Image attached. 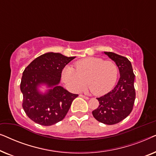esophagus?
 Instances as JSON below:
<instances>
[{
    "instance_id": "esophagus-1",
    "label": "esophagus",
    "mask_w": 156,
    "mask_h": 156,
    "mask_svg": "<svg viewBox=\"0 0 156 156\" xmlns=\"http://www.w3.org/2000/svg\"><path fill=\"white\" fill-rule=\"evenodd\" d=\"M80 97H82V98H84V99H89V97H87V96H84V95H83V94H80Z\"/></svg>"
}]
</instances>
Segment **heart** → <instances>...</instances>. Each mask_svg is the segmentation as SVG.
Returning <instances> with one entry per match:
<instances>
[{
    "label": "heart",
    "mask_w": 156,
    "mask_h": 156,
    "mask_svg": "<svg viewBox=\"0 0 156 156\" xmlns=\"http://www.w3.org/2000/svg\"><path fill=\"white\" fill-rule=\"evenodd\" d=\"M119 76V68L112 61L99 57H87L76 62L74 68L66 66L61 78L66 87L73 92L80 91L87 85L95 95H103L112 90Z\"/></svg>",
    "instance_id": "heart-1"
}]
</instances>
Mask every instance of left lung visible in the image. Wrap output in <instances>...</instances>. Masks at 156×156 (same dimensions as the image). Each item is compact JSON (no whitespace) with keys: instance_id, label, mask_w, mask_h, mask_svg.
I'll list each match as a JSON object with an SVG mask.
<instances>
[{"instance_id":"1","label":"left lung","mask_w":156,"mask_h":156,"mask_svg":"<svg viewBox=\"0 0 156 156\" xmlns=\"http://www.w3.org/2000/svg\"><path fill=\"white\" fill-rule=\"evenodd\" d=\"M116 62L120 72V78L116 87L101 97L97 98L99 102L92 114L99 122L104 124H116L126 118L133 110L136 99L133 68L126 57L111 52H104Z\"/></svg>"}]
</instances>
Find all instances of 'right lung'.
Instances as JSON below:
<instances>
[{
    "instance_id": "add662e5",
    "label": "right lung",
    "mask_w": 156,
    "mask_h": 156,
    "mask_svg": "<svg viewBox=\"0 0 156 156\" xmlns=\"http://www.w3.org/2000/svg\"><path fill=\"white\" fill-rule=\"evenodd\" d=\"M75 57L48 52L34 59L23 73L20 90L23 108L32 121L42 126H51L65 118L73 100L78 94L59 86L62 69ZM40 83L52 89L44 95L37 90Z\"/></svg>"
}]
</instances>
